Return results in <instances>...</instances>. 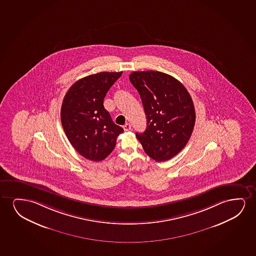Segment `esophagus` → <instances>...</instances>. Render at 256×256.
Wrapping results in <instances>:
<instances>
[{
  "instance_id": "obj_1",
  "label": "esophagus",
  "mask_w": 256,
  "mask_h": 256,
  "mask_svg": "<svg viewBox=\"0 0 256 256\" xmlns=\"http://www.w3.org/2000/svg\"><path fill=\"white\" fill-rule=\"evenodd\" d=\"M123 130H125V131H128V130H131L130 123H126V124L123 126Z\"/></svg>"
}]
</instances>
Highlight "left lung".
<instances>
[{"mask_svg": "<svg viewBox=\"0 0 256 256\" xmlns=\"http://www.w3.org/2000/svg\"><path fill=\"white\" fill-rule=\"evenodd\" d=\"M130 80L140 94L147 128L136 133L144 151L156 162L167 161L186 147L195 125L192 100L184 84L158 70L134 72Z\"/></svg>", "mask_w": 256, "mask_h": 256, "instance_id": "1", "label": "left lung"}]
</instances>
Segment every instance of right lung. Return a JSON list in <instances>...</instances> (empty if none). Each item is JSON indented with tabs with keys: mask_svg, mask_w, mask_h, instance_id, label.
Segmentation results:
<instances>
[{
	"mask_svg": "<svg viewBox=\"0 0 256 256\" xmlns=\"http://www.w3.org/2000/svg\"><path fill=\"white\" fill-rule=\"evenodd\" d=\"M122 74L102 72L89 75L75 82L64 98L60 112L64 130L74 148L88 160L105 159L123 132L103 106L106 92Z\"/></svg>",
	"mask_w": 256,
	"mask_h": 256,
	"instance_id": "right-lung-1",
	"label": "right lung"
}]
</instances>
